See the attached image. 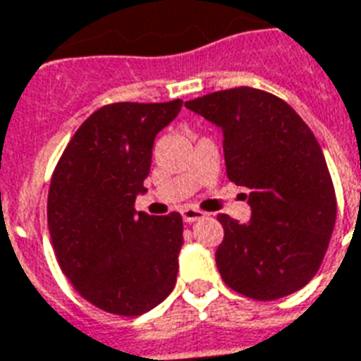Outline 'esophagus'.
Segmentation results:
<instances>
[{"mask_svg": "<svg viewBox=\"0 0 361 361\" xmlns=\"http://www.w3.org/2000/svg\"><path fill=\"white\" fill-rule=\"evenodd\" d=\"M181 217H183L185 224H195L199 219H204L206 214L202 210H197V208H183L181 210Z\"/></svg>", "mask_w": 361, "mask_h": 361, "instance_id": "esophagus-1", "label": "esophagus"}]
</instances>
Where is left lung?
Wrapping results in <instances>:
<instances>
[{"label": "left lung", "instance_id": "8db88e82", "mask_svg": "<svg viewBox=\"0 0 361 361\" xmlns=\"http://www.w3.org/2000/svg\"><path fill=\"white\" fill-rule=\"evenodd\" d=\"M224 132L227 176L247 187L252 217H217L225 238L216 263L225 284L272 301L314 276L334 233L337 202L326 159L307 123L284 100L238 87L187 102Z\"/></svg>", "mask_w": 361, "mask_h": 361}]
</instances>
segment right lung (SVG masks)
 <instances>
[{
	"label": "right lung",
	"instance_id": "obj_1",
	"mask_svg": "<svg viewBox=\"0 0 361 361\" xmlns=\"http://www.w3.org/2000/svg\"><path fill=\"white\" fill-rule=\"evenodd\" d=\"M181 106L100 107L77 128L52 174L47 219L56 259L73 288L111 314H144L174 290L181 216H149L134 202L147 192L157 134Z\"/></svg>",
	"mask_w": 361,
	"mask_h": 361
}]
</instances>
